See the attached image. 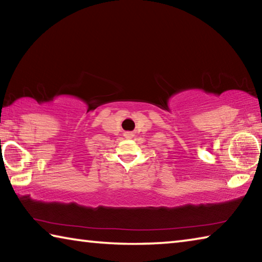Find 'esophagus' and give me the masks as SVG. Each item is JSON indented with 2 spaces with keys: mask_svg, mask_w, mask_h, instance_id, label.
Returning <instances> with one entry per match:
<instances>
[{
  "mask_svg": "<svg viewBox=\"0 0 262 262\" xmlns=\"http://www.w3.org/2000/svg\"><path fill=\"white\" fill-rule=\"evenodd\" d=\"M125 136L127 137V139H132V137H133V134H132V133H126Z\"/></svg>",
  "mask_w": 262,
  "mask_h": 262,
  "instance_id": "obj_1",
  "label": "esophagus"
}]
</instances>
